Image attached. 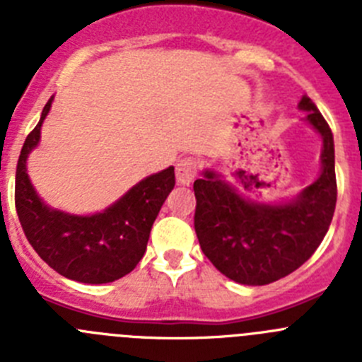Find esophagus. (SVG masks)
<instances>
[{
	"label": "esophagus",
	"instance_id": "esophagus-1",
	"mask_svg": "<svg viewBox=\"0 0 362 362\" xmlns=\"http://www.w3.org/2000/svg\"><path fill=\"white\" fill-rule=\"evenodd\" d=\"M197 172H199V161H196L194 158H183L175 166V177H177V183L188 185L196 179Z\"/></svg>",
	"mask_w": 362,
	"mask_h": 362
}]
</instances>
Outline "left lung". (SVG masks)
Instances as JSON below:
<instances>
[{
    "mask_svg": "<svg viewBox=\"0 0 362 362\" xmlns=\"http://www.w3.org/2000/svg\"><path fill=\"white\" fill-rule=\"evenodd\" d=\"M322 137L321 175L290 203L246 199L216 172L194 181L201 250L228 279L250 286L274 283L308 261L325 239L337 201L334 136L308 95L299 101Z\"/></svg>",
    "mask_w": 362,
    "mask_h": 362,
    "instance_id": "8db88e82",
    "label": "left lung"
}]
</instances>
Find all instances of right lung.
<instances>
[{
	"label": "right lung",
	"instance_id": "right-lung-1",
	"mask_svg": "<svg viewBox=\"0 0 362 362\" xmlns=\"http://www.w3.org/2000/svg\"><path fill=\"white\" fill-rule=\"evenodd\" d=\"M52 99L25 139L16 166L19 223L32 248L57 274L79 283H112L130 274L145 255L153 221L175 185L174 166L139 181L103 212L72 216L50 209L32 187L27 158L40 143L41 124Z\"/></svg>",
	"mask_w": 362,
	"mask_h": 362
}]
</instances>
